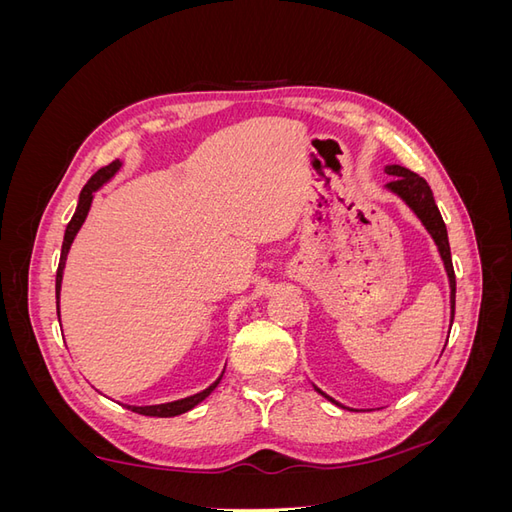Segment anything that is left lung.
I'll list each match as a JSON object with an SVG mask.
<instances>
[{
	"mask_svg": "<svg viewBox=\"0 0 512 512\" xmlns=\"http://www.w3.org/2000/svg\"><path fill=\"white\" fill-rule=\"evenodd\" d=\"M386 175L393 177V181L386 183V188H389L393 194H397L416 213V218L423 222V226L429 230V235L433 237V241H436V245H438V252L444 260L448 282H451V322H453V318H455V271H453L451 245H448L446 224L442 220L436 200H433L429 183L423 177H418L416 173H412V170L399 166V164L386 166ZM316 391L320 395H324L320 389H316ZM324 397L333 401V404H337L333 397H329V395H324ZM337 406H342V404H337Z\"/></svg>",
	"mask_w": 512,
	"mask_h": 512,
	"instance_id": "8db88e82",
	"label": "left lung"
}]
</instances>
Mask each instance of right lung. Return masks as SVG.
<instances>
[{"instance_id": "1", "label": "right lung", "mask_w": 512, "mask_h": 512, "mask_svg": "<svg viewBox=\"0 0 512 512\" xmlns=\"http://www.w3.org/2000/svg\"><path fill=\"white\" fill-rule=\"evenodd\" d=\"M119 166H121V162H119V160H115V162H111L108 166L100 168L98 173L85 183V188H83V192H81V196H79V207H76V211H74V215H72V220H70V224H68V228H66V235H64V245H61V258H59L57 277H55L57 309H59L61 277H64V267H66V258H68V252H70V245H72V241H74V237H76V232H79V228L83 226V222H85V218H87L89 207H91V200H94V192H96V190H100V188H102V183H106L108 179H111V177L117 173ZM222 376H224V371H222ZM222 376H220L218 380H215V382L209 386V389L200 391V393H196V395H192V397H185V399H179V401H170V404H160V406H128V408H130L132 412H138V414H145V416H160V418L183 414V412L192 410L194 406H198L200 401H203L205 397H209V395H211V391L215 389V386L220 384Z\"/></svg>"}]
</instances>
